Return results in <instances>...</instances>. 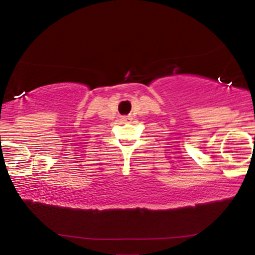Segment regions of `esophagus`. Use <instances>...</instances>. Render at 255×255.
<instances>
[{"label":"esophagus","instance_id":"34e87169","mask_svg":"<svg viewBox=\"0 0 255 255\" xmlns=\"http://www.w3.org/2000/svg\"><path fill=\"white\" fill-rule=\"evenodd\" d=\"M121 120L124 122H127V121H129V120H131V119H130V116H124V118H121Z\"/></svg>","mask_w":255,"mask_h":255}]
</instances>
